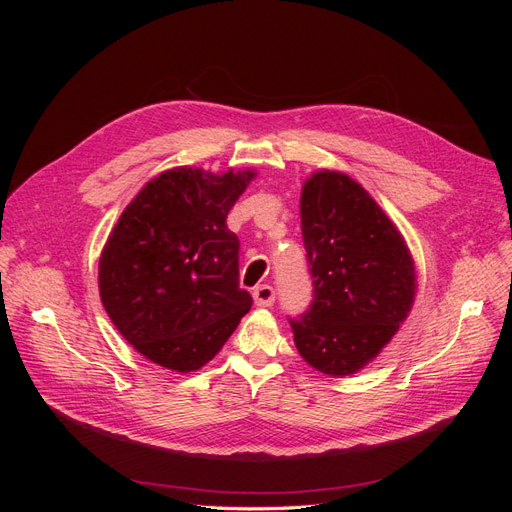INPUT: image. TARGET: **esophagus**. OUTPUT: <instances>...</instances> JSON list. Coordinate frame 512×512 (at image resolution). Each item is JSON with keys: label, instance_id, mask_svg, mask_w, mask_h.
I'll list each match as a JSON object with an SVG mask.
<instances>
[{"label": "esophagus", "instance_id": "obj_1", "mask_svg": "<svg viewBox=\"0 0 512 512\" xmlns=\"http://www.w3.org/2000/svg\"><path fill=\"white\" fill-rule=\"evenodd\" d=\"M254 303L258 307H271L275 303V290L269 284H262L258 288H254Z\"/></svg>", "mask_w": 512, "mask_h": 512}]
</instances>
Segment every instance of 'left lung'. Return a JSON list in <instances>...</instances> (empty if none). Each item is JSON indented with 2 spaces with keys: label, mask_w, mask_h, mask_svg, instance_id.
<instances>
[{
  "label": "left lung",
  "mask_w": 512,
  "mask_h": 512,
  "mask_svg": "<svg viewBox=\"0 0 512 512\" xmlns=\"http://www.w3.org/2000/svg\"><path fill=\"white\" fill-rule=\"evenodd\" d=\"M301 230L314 303L301 320H290L294 346L320 374H356L410 314L416 297L412 254L363 185L329 168L303 183Z\"/></svg>",
  "instance_id": "8db88e82"
}]
</instances>
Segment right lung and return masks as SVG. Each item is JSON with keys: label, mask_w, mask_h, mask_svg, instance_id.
<instances>
[{"label": "right lung", "mask_w": 512, "mask_h": 512, "mask_svg": "<svg viewBox=\"0 0 512 512\" xmlns=\"http://www.w3.org/2000/svg\"><path fill=\"white\" fill-rule=\"evenodd\" d=\"M256 170L177 166L143 185L106 239L100 299L117 331L160 367L196 371L250 312L228 211Z\"/></svg>", "instance_id": "obj_1"}]
</instances>
